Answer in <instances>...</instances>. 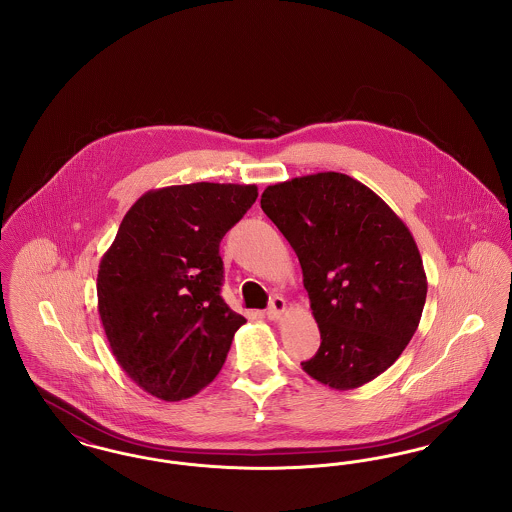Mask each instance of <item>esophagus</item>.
I'll return each mask as SVG.
<instances>
[{
    "instance_id": "34e87169",
    "label": "esophagus",
    "mask_w": 512,
    "mask_h": 512,
    "mask_svg": "<svg viewBox=\"0 0 512 512\" xmlns=\"http://www.w3.org/2000/svg\"><path fill=\"white\" fill-rule=\"evenodd\" d=\"M286 311H288L286 299L284 297H274L270 301V307L267 309V318L268 320H278V318H282Z\"/></svg>"
}]
</instances>
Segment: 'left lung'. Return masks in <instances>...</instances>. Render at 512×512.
<instances>
[{"label":"left lung","instance_id":"8db88e82","mask_svg":"<svg viewBox=\"0 0 512 512\" xmlns=\"http://www.w3.org/2000/svg\"><path fill=\"white\" fill-rule=\"evenodd\" d=\"M261 209L299 259L320 330L303 370L332 390L365 386L399 359L422 317L428 280L411 230L341 172L272 184Z\"/></svg>","mask_w":512,"mask_h":512}]
</instances>
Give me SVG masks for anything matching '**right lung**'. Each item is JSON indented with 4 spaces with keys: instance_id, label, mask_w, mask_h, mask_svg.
Masks as SVG:
<instances>
[{
    "instance_id": "obj_1",
    "label": "right lung",
    "mask_w": 512,
    "mask_h": 512,
    "mask_svg": "<svg viewBox=\"0 0 512 512\" xmlns=\"http://www.w3.org/2000/svg\"><path fill=\"white\" fill-rule=\"evenodd\" d=\"M255 184L149 190L124 215L98 270L109 347L142 390L180 401L224 365L245 318L220 297V240L257 199Z\"/></svg>"
}]
</instances>
